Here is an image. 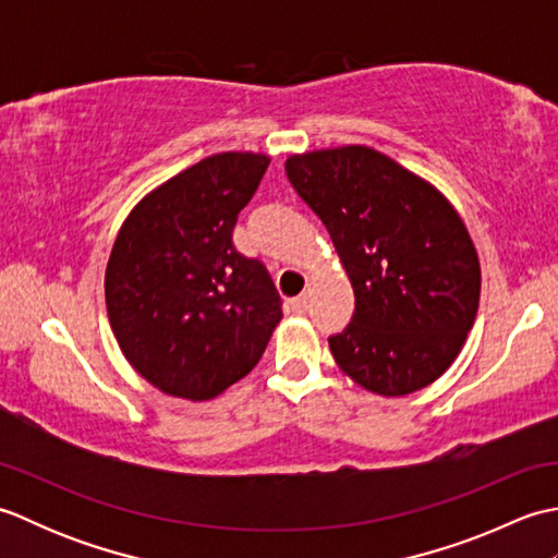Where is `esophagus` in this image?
<instances>
[{
	"label": "esophagus",
	"mask_w": 558,
	"mask_h": 558,
	"mask_svg": "<svg viewBox=\"0 0 558 558\" xmlns=\"http://www.w3.org/2000/svg\"><path fill=\"white\" fill-rule=\"evenodd\" d=\"M306 300H310V298H306V294H298V298H292V300H290V306H292V312H298V314H302V312L306 310Z\"/></svg>",
	"instance_id": "obj_1"
}]
</instances>
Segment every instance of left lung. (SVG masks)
<instances>
[{"mask_svg": "<svg viewBox=\"0 0 558 558\" xmlns=\"http://www.w3.org/2000/svg\"><path fill=\"white\" fill-rule=\"evenodd\" d=\"M286 172L326 225L354 290L352 322L328 338L340 369L386 398L436 381L480 306V258L456 208L366 146L292 156Z\"/></svg>", "mask_w": 558, "mask_h": 558, "instance_id": "1", "label": "left lung"}]
</instances>
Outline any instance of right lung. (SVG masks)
<instances>
[{
  "instance_id": "right-lung-1",
  "label": "right lung",
  "mask_w": 558,
  "mask_h": 558,
  "mask_svg": "<svg viewBox=\"0 0 558 558\" xmlns=\"http://www.w3.org/2000/svg\"><path fill=\"white\" fill-rule=\"evenodd\" d=\"M268 158L218 153L129 213L105 270L112 333L162 393L210 400L254 369L282 318L266 266L232 244Z\"/></svg>"
}]
</instances>
